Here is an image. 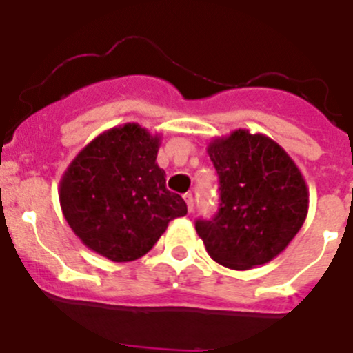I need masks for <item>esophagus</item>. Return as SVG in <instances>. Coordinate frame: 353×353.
Returning a JSON list of instances; mask_svg holds the SVG:
<instances>
[{"instance_id":"obj_1","label":"esophagus","mask_w":353,"mask_h":353,"mask_svg":"<svg viewBox=\"0 0 353 353\" xmlns=\"http://www.w3.org/2000/svg\"><path fill=\"white\" fill-rule=\"evenodd\" d=\"M184 201H186L188 210H190V212H193V206H194V198H193V194H191V193L184 194Z\"/></svg>"}]
</instances>
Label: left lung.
Segmentation results:
<instances>
[{
	"instance_id": "obj_1",
	"label": "left lung",
	"mask_w": 353,
	"mask_h": 353,
	"mask_svg": "<svg viewBox=\"0 0 353 353\" xmlns=\"http://www.w3.org/2000/svg\"><path fill=\"white\" fill-rule=\"evenodd\" d=\"M220 183L219 213L196 220L213 261L249 270L275 259L304 225L309 190L299 167L266 134L236 130L206 147Z\"/></svg>"
}]
</instances>
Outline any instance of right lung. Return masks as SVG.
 <instances>
[{
    "mask_svg": "<svg viewBox=\"0 0 353 353\" xmlns=\"http://www.w3.org/2000/svg\"><path fill=\"white\" fill-rule=\"evenodd\" d=\"M160 134L137 123L110 128L71 160L59 181V205L74 236L116 263L147 254L184 199L165 188L157 163Z\"/></svg>",
    "mask_w": 353,
    "mask_h": 353,
    "instance_id": "obj_1",
    "label": "right lung"
}]
</instances>
